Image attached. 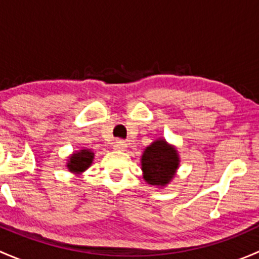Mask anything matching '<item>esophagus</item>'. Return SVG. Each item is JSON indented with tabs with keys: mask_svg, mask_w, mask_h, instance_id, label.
Wrapping results in <instances>:
<instances>
[{
	"mask_svg": "<svg viewBox=\"0 0 259 259\" xmlns=\"http://www.w3.org/2000/svg\"><path fill=\"white\" fill-rule=\"evenodd\" d=\"M114 150H117V151H125L127 148V144L125 142H122V140H116V142L114 143Z\"/></svg>",
	"mask_w": 259,
	"mask_h": 259,
	"instance_id": "obj_1",
	"label": "esophagus"
}]
</instances>
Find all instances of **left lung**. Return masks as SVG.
I'll return each instance as SVG.
<instances>
[{"mask_svg": "<svg viewBox=\"0 0 259 259\" xmlns=\"http://www.w3.org/2000/svg\"><path fill=\"white\" fill-rule=\"evenodd\" d=\"M140 163L143 179L149 185L164 188L176 177L180 158L176 146L159 138L144 149Z\"/></svg>", "mask_w": 259, "mask_h": 259, "instance_id": "obj_1", "label": "left lung"}]
</instances>
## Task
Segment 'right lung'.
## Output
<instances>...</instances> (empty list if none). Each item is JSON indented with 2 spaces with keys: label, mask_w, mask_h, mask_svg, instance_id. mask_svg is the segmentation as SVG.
<instances>
[{
  "label": "right lung",
  "mask_w": 259,
  "mask_h": 259,
  "mask_svg": "<svg viewBox=\"0 0 259 259\" xmlns=\"http://www.w3.org/2000/svg\"><path fill=\"white\" fill-rule=\"evenodd\" d=\"M94 161V153L90 149H80V150L74 151L69 156L66 163V168L69 171L74 174H82L86 169L91 166Z\"/></svg>",
  "instance_id": "obj_1"
}]
</instances>
